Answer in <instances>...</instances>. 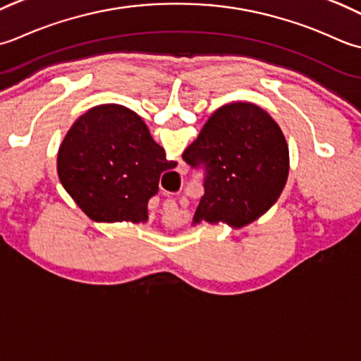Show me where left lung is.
<instances>
[{"label":"left lung","mask_w":361,"mask_h":361,"mask_svg":"<svg viewBox=\"0 0 361 361\" xmlns=\"http://www.w3.org/2000/svg\"><path fill=\"white\" fill-rule=\"evenodd\" d=\"M182 159L204 174L195 223L254 221L281 196L290 168L281 128L249 102L218 109Z\"/></svg>","instance_id":"left-lung-1"}]
</instances>
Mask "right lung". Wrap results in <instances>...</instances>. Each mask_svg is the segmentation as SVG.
I'll list each match as a JSON object with an SVG mask.
<instances>
[{
	"instance_id": "right-lung-1",
	"label": "right lung",
	"mask_w": 361,
	"mask_h": 361,
	"mask_svg": "<svg viewBox=\"0 0 361 361\" xmlns=\"http://www.w3.org/2000/svg\"><path fill=\"white\" fill-rule=\"evenodd\" d=\"M176 161L154 142L140 116L118 104L88 110L59 149L62 185L93 221H146L160 174Z\"/></svg>"
}]
</instances>
